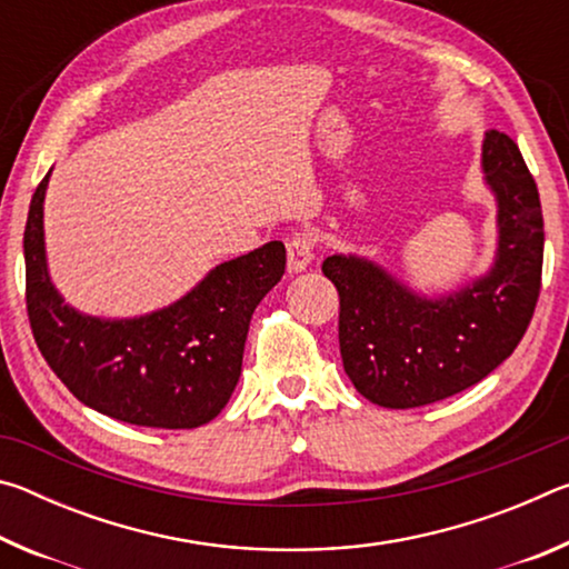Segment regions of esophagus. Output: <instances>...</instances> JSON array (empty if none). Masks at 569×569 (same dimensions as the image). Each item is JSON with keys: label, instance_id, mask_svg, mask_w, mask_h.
<instances>
[{"label": "esophagus", "instance_id": "obj_1", "mask_svg": "<svg viewBox=\"0 0 569 569\" xmlns=\"http://www.w3.org/2000/svg\"><path fill=\"white\" fill-rule=\"evenodd\" d=\"M288 273H301L313 261V238L308 233H296L286 243Z\"/></svg>", "mask_w": 569, "mask_h": 569}]
</instances>
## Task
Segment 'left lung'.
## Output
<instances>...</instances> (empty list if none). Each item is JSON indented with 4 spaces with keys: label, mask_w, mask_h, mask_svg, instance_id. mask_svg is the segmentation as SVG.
Masks as SVG:
<instances>
[{
    "label": "left lung",
    "mask_w": 569,
    "mask_h": 569,
    "mask_svg": "<svg viewBox=\"0 0 569 569\" xmlns=\"http://www.w3.org/2000/svg\"><path fill=\"white\" fill-rule=\"evenodd\" d=\"M481 172L497 206L492 266L445 293H421L387 266L333 253L321 271L341 298L343 371L363 399L413 409L475 387L517 349L542 278L545 223L512 138L489 130Z\"/></svg>",
    "instance_id": "obj_1"
}]
</instances>
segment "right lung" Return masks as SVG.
<instances>
[{"instance_id":"right-lung-1","label":"right lung","mask_w":569,"mask_h":569,"mask_svg":"<svg viewBox=\"0 0 569 569\" xmlns=\"http://www.w3.org/2000/svg\"><path fill=\"white\" fill-rule=\"evenodd\" d=\"M34 190L24 228L27 313L44 361L84 407L152 429H196L236 391L256 306L281 281L286 248L271 240L226 261L158 311L104 319L57 291L44 248V196Z\"/></svg>"}]
</instances>
